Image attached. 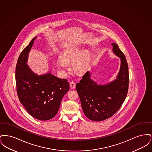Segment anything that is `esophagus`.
<instances>
[{"label":"esophagus","instance_id":"34e87169","mask_svg":"<svg viewBox=\"0 0 152 152\" xmlns=\"http://www.w3.org/2000/svg\"><path fill=\"white\" fill-rule=\"evenodd\" d=\"M76 87V83L74 81H71L70 83V88L71 89H75Z\"/></svg>","mask_w":152,"mask_h":152}]
</instances>
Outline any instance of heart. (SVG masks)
Wrapping results in <instances>:
<instances>
[{
    "label": "heart",
    "mask_w": 152,
    "mask_h": 152,
    "mask_svg": "<svg viewBox=\"0 0 152 152\" xmlns=\"http://www.w3.org/2000/svg\"><path fill=\"white\" fill-rule=\"evenodd\" d=\"M81 52L76 49H71L64 52L60 57L61 61L64 63L73 62L79 57ZM60 67L63 68V64H60ZM87 59L86 58H81L76 60L73 64L74 70L77 72H83L86 68Z\"/></svg>",
    "instance_id": "b5f03b06"
}]
</instances>
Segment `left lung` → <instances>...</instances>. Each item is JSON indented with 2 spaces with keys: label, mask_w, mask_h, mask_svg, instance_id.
Here are the masks:
<instances>
[{
  "label": "left lung",
  "mask_w": 152,
  "mask_h": 152,
  "mask_svg": "<svg viewBox=\"0 0 152 152\" xmlns=\"http://www.w3.org/2000/svg\"><path fill=\"white\" fill-rule=\"evenodd\" d=\"M112 45L113 53L121 58L116 79L107 85H98L90 79L91 74L88 71L76 86L84 113L92 121H100L113 116L120 108L128 94L129 69L126 59L117 44Z\"/></svg>",
  "instance_id": "1"
}]
</instances>
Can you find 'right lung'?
I'll list each match as a JSON object with an SVG mask.
<instances>
[{
	"instance_id": "1",
	"label": "right lung",
	"mask_w": 152,
	"mask_h": 152,
	"mask_svg": "<svg viewBox=\"0 0 152 152\" xmlns=\"http://www.w3.org/2000/svg\"><path fill=\"white\" fill-rule=\"evenodd\" d=\"M36 37L22 51L16 66L15 79L19 99L30 115L41 121L57 114L61 101L69 89L67 80L48 73L37 75L27 64L28 55Z\"/></svg>"
}]
</instances>
